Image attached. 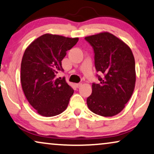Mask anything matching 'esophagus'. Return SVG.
Returning <instances> with one entry per match:
<instances>
[{"label": "esophagus", "mask_w": 154, "mask_h": 154, "mask_svg": "<svg viewBox=\"0 0 154 154\" xmlns=\"http://www.w3.org/2000/svg\"><path fill=\"white\" fill-rule=\"evenodd\" d=\"M82 85H82V83H76V84H75V86H76V88H81Z\"/></svg>", "instance_id": "34e87169"}]
</instances>
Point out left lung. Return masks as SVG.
Here are the masks:
<instances>
[{
  "label": "left lung",
  "mask_w": 154,
  "mask_h": 154,
  "mask_svg": "<svg viewBox=\"0 0 154 154\" xmlns=\"http://www.w3.org/2000/svg\"><path fill=\"white\" fill-rule=\"evenodd\" d=\"M92 46L99 84H92L87 105L92 112L104 117L117 115L133 93L136 81L135 62L130 48L112 33L103 31L86 36Z\"/></svg>",
  "instance_id": "obj_1"
}]
</instances>
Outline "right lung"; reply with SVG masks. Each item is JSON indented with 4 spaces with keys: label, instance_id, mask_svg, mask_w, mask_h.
<instances>
[{
    "label": "right lung",
    "instance_id": "obj_1",
    "mask_svg": "<svg viewBox=\"0 0 154 154\" xmlns=\"http://www.w3.org/2000/svg\"><path fill=\"white\" fill-rule=\"evenodd\" d=\"M79 41L45 33L25 50L21 63V84L29 104L38 114L51 117L66 110L73 90L64 79H57L63 70L62 60Z\"/></svg>",
    "mask_w": 154,
    "mask_h": 154
}]
</instances>
